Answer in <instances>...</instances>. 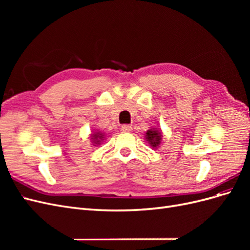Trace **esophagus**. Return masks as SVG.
I'll return each mask as SVG.
<instances>
[{
	"mask_svg": "<svg viewBox=\"0 0 250 250\" xmlns=\"http://www.w3.org/2000/svg\"><path fill=\"white\" fill-rule=\"evenodd\" d=\"M121 129H122L125 132H130V131H132V127L130 125L124 124V125H122V127H121Z\"/></svg>",
	"mask_w": 250,
	"mask_h": 250,
	"instance_id": "1",
	"label": "esophagus"
}]
</instances>
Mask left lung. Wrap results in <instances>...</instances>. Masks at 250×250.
Instances as JSON below:
<instances>
[{
    "label": "left lung",
    "instance_id": "obj_1",
    "mask_svg": "<svg viewBox=\"0 0 250 250\" xmlns=\"http://www.w3.org/2000/svg\"><path fill=\"white\" fill-rule=\"evenodd\" d=\"M162 131L156 129V128H152V129L147 130L145 139L149 143V145L152 148L160 147L162 143Z\"/></svg>",
    "mask_w": 250,
    "mask_h": 250
}]
</instances>
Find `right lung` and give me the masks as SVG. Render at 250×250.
I'll return each instance as SVG.
<instances>
[{"instance_id":"add662e5","label":"right lung","mask_w":250,"mask_h":250,"mask_svg":"<svg viewBox=\"0 0 250 250\" xmlns=\"http://www.w3.org/2000/svg\"><path fill=\"white\" fill-rule=\"evenodd\" d=\"M104 138V134L102 132H95L92 134V142H93V145L97 146V145H100L101 141H103Z\"/></svg>"}]
</instances>
